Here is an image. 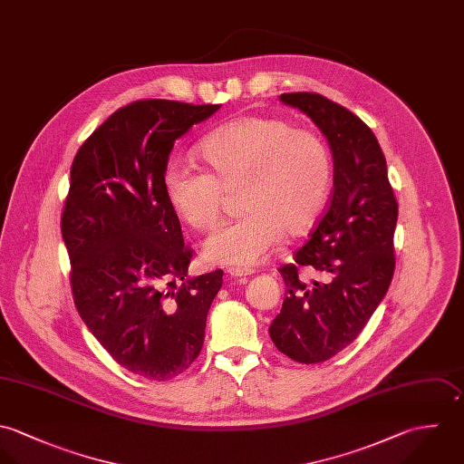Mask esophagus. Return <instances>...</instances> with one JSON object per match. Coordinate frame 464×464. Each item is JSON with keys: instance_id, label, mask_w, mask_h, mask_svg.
Returning <instances> with one entry per match:
<instances>
[{"instance_id": "esophagus-1", "label": "esophagus", "mask_w": 464, "mask_h": 464, "mask_svg": "<svg viewBox=\"0 0 464 464\" xmlns=\"http://www.w3.org/2000/svg\"><path fill=\"white\" fill-rule=\"evenodd\" d=\"M226 273L233 278H246V276H251L255 271L253 269H244V267H229Z\"/></svg>"}]
</instances>
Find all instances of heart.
I'll list each match as a JSON object with an SVG mask.
<instances>
[{"instance_id":"obj_1","label":"heart","mask_w":464,"mask_h":464,"mask_svg":"<svg viewBox=\"0 0 464 464\" xmlns=\"http://www.w3.org/2000/svg\"><path fill=\"white\" fill-rule=\"evenodd\" d=\"M206 172L172 165L163 186L174 213L195 231L220 224L226 193L238 189L237 222L204 246L213 264L253 266L286 235L306 233L323 213L332 160L312 130L276 116H242L213 130L197 149Z\"/></svg>"}]
</instances>
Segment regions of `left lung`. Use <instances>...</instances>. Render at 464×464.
<instances>
[{
    "label": "left lung",
    "instance_id": "obj_1",
    "mask_svg": "<svg viewBox=\"0 0 464 464\" xmlns=\"http://www.w3.org/2000/svg\"><path fill=\"white\" fill-rule=\"evenodd\" d=\"M279 100L321 129L334 156L328 209L294 264L279 267L286 290L269 328L281 353L317 364L359 337L391 285L398 202L378 140L357 114L323 94L283 93ZM303 266L325 281L306 285L298 278Z\"/></svg>",
    "mask_w": 464,
    "mask_h": 464
}]
</instances>
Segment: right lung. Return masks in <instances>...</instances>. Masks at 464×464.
<instances>
[{
  "label": "right lung",
  "mask_w": 464,
  "mask_h": 464,
  "mask_svg": "<svg viewBox=\"0 0 464 464\" xmlns=\"http://www.w3.org/2000/svg\"><path fill=\"white\" fill-rule=\"evenodd\" d=\"M220 109L138 100L114 111L79 149L61 218L75 306L125 370L170 380L204 344L224 273L188 276L185 246L163 178L178 138Z\"/></svg>",
  "instance_id": "1"
}]
</instances>
